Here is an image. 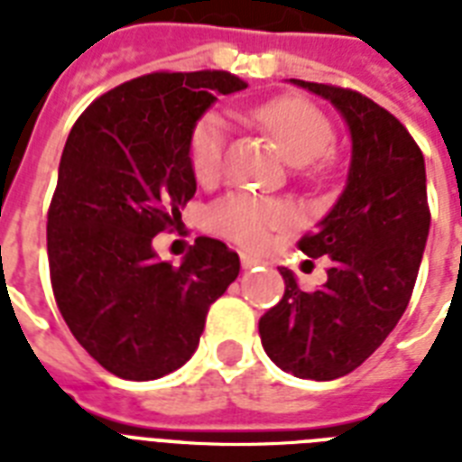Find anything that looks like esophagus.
Instances as JSON below:
<instances>
[{"instance_id":"esophagus-1","label":"esophagus","mask_w":462,"mask_h":462,"mask_svg":"<svg viewBox=\"0 0 462 462\" xmlns=\"http://www.w3.org/2000/svg\"><path fill=\"white\" fill-rule=\"evenodd\" d=\"M239 261H242V268H256V265H261V258L249 256V254H239Z\"/></svg>"}]
</instances>
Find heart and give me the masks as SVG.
Here are the masks:
<instances>
[{
  "label": "heart",
  "instance_id": "1",
  "mask_svg": "<svg viewBox=\"0 0 462 462\" xmlns=\"http://www.w3.org/2000/svg\"><path fill=\"white\" fill-rule=\"evenodd\" d=\"M254 121L277 142L291 166L320 163L332 142L335 127L320 108L301 97H277L254 108ZM225 152V123L220 116L199 118L189 137V166L199 182L218 175ZM206 223L232 242L261 249L270 232L287 227L291 211L280 201L249 192H232L218 199L206 213Z\"/></svg>",
  "mask_w": 462,
  "mask_h": 462
}]
</instances>
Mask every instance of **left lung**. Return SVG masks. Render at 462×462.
I'll use <instances>...</instances> for the list:
<instances>
[{"mask_svg": "<svg viewBox=\"0 0 462 462\" xmlns=\"http://www.w3.org/2000/svg\"><path fill=\"white\" fill-rule=\"evenodd\" d=\"M328 99L351 133L346 187L299 249L329 258L328 282L284 296L258 320L265 354L301 380L344 377L374 354L406 310L430 235L425 159L399 118L354 89L291 80Z\"/></svg>", "mask_w": 462, "mask_h": 462, "instance_id": "1", "label": "left lung"}]
</instances>
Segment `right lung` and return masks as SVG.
<instances>
[{
  "mask_svg": "<svg viewBox=\"0 0 462 462\" xmlns=\"http://www.w3.org/2000/svg\"><path fill=\"white\" fill-rule=\"evenodd\" d=\"M244 88L225 70L142 75L92 101L63 146L47 213L51 290L80 346L123 380L185 365L211 303L237 280L239 256L218 239L199 237L180 265L152 242L197 192L194 125Z\"/></svg>",
  "mask_w": 462,
  "mask_h": 462,
  "instance_id": "right-lung-1",
  "label": "right lung"
}]
</instances>
